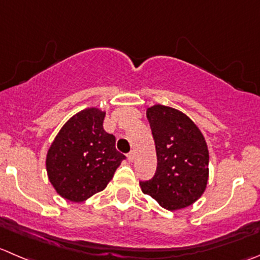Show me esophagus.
Returning a JSON list of instances; mask_svg holds the SVG:
<instances>
[{"label": "esophagus", "instance_id": "34e87169", "mask_svg": "<svg viewBox=\"0 0 260 260\" xmlns=\"http://www.w3.org/2000/svg\"><path fill=\"white\" fill-rule=\"evenodd\" d=\"M127 158H128V161H129V162H132V161L135 160V152H129V153H128Z\"/></svg>", "mask_w": 260, "mask_h": 260}]
</instances>
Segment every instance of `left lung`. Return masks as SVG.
Wrapping results in <instances>:
<instances>
[{
  "label": "left lung",
  "mask_w": 260,
  "mask_h": 260,
  "mask_svg": "<svg viewBox=\"0 0 260 260\" xmlns=\"http://www.w3.org/2000/svg\"><path fill=\"white\" fill-rule=\"evenodd\" d=\"M146 114L155 140L157 168L151 180L140 181L141 189L165 210L188 207L207 186L210 155L205 137L180 110L156 104Z\"/></svg>",
  "instance_id": "1"
}]
</instances>
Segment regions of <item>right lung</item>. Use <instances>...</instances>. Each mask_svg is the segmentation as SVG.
Wrapping results in <instances>:
<instances>
[{"label":"right lung","instance_id":"1","mask_svg":"<svg viewBox=\"0 0 260 260\" xmlns=\"http://www.w3.org/2000/svg\"><path fill=\"white\" fill-rule=\"evenodd\" d=\"M105 112L87 108L60 128L47 153L48 178L60 197L84 202L105 189L125 156L103 128Z\"/></svg>","mask_w":260,"mask_h":260}]
</instances>
